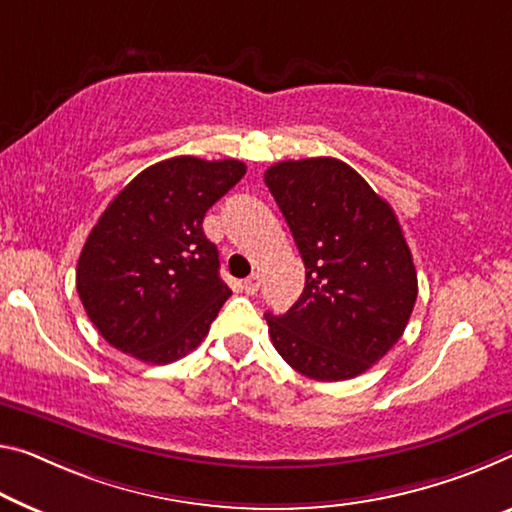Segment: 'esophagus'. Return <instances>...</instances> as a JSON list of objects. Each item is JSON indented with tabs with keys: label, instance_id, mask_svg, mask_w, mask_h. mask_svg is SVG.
I'll return each instance as SVG.
<instances>
[{
	"label": "esophagus",
	"instance_id": "34e87169",
	"mask_svg": "<svg viewBox=\"0 0 512 512\" xmlns=\"http://www.w3.org/2000/svg\"><path fill=\"white\" fill-rule=\"evenodd\" d=\"M242 288H245L247 295L258 293V288H261V277H258V274H251V277L242 281Z\"/></svg>",
	"mask_w": 512,
	"mask_h": 512
}]
</instances>
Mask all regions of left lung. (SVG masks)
<instances>
[{
  "label": "left lung",
  "instance_id": "1",
  "mask_svg": "<svg viewBox=\"0 0 512 512\" xmlns=\"http://www.w3.org/2000/svg\"><path fill=\"white\" fill-rule=\"evenodd\" d=\"M265 185L306 270L300 300L265 313L274 348L313 380L357 377L398 343L419 293L396 212L336 157L277 162Z\"/></svg>",
  "mask_w": 512,
  "mask_h": 512
}]
</instances>
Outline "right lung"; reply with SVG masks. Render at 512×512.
<instances>
[{"mask_svg": "<svg viewBox=\"0 0 512 512\" xmlns=\"http://www.w3.org/2000/svg\"><path fill=\"white\" fill-rule=\"evenodd\" d=\"M245 171L238 160L180 155L114 196L77 263L84 311L109 345L146 364H171L206 338L231 288L203 217Z\"/></svg>", "mask_w": 512, "mask_h": 512, "instance_id": "add662e5", "label": "right lung"}]
</instances>
